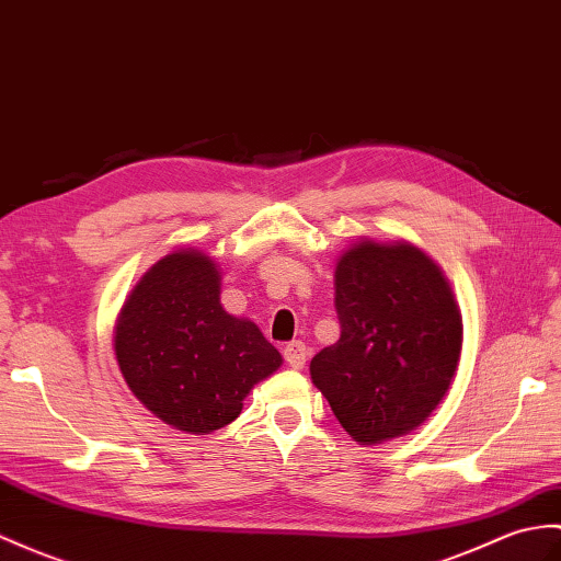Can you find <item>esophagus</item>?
<instances>
[{
    "label": "esophagus",
    "mask_w": 561,
    "mask_h": 561,
    "mask_svg": "<svg viewBox=\"0 0 561 561\" xmlns=\"http://www.w3.org/2000/svg\"><path fill=\"white\" fill-rule=\"evenodd\" d=\"M284 360L289 363L291 368H304L306 366V358H308V351H306V344L304 342H289L284 346Z\"/></svg>",
    "instance_id": "34e87169"
}]
</instances>
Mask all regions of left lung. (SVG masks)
Instances as JSON below:
<instances>
[{"label": "left lung", "mask_w": 561, "mask_h": 561, "mask_svg": "<svg viewBox=\"0 0 561 561\" xmlns=\"http://www.w3.org/2000/svg\"><path fill=\"white\" fill-rule=\"evenodd\" d=\"M336 344L310 360V377L360 445L409 435L437 409L461 356V312L451 286L421 249L363 239L336 260Z\"/></svg>", "instance_id": "obj_1"}]
</instances>
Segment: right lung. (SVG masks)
Wrapping results in <instances>:
<instances>
[{
	"label": "right lung",
	"instance_id": "right-lung-1",
	"mask_svg": "<svg viewBox=\"0 0 561 561\" xmlns=\"http://www.w3.org/2000/svg\"><path fill=\"white\" fill-rule=\"evenodd\" d=\"M219 282L210 255L169 253L134 286L114 328L128 389L191 435L237 421L251 389L282 366L255 322L221 308Z\"/></svg>",
	"mask_w": 561,
	"mask_h": 561
}]
</instances>
